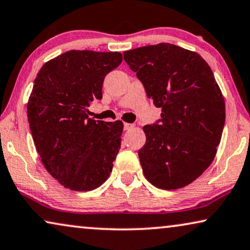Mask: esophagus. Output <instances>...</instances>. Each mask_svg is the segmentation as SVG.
Masks as SVG:
<instances>
[{"mask_svg":"<svg viewBox=\"0 0 250 250\" xmlns=\"http://www.w3.org/2000/svg\"><path fill=\"white\" fill-rule=\"evenodd\" d=\"M133 127H134V124H129V123H124V129H125V131L132 129Z\"/></svg>","mask_w":250,"mask_h":250,"instance_id":"obj_1","label":"esophagus"}]
</instances>
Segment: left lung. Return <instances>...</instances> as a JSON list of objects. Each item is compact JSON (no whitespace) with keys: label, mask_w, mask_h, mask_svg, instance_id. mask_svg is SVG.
I'll list each match as a JSON object with an SVG mask.
<instances>
[{"label":"left lung","mask_w":250,"mask_h":250,"mask_svg":"<svg viewBox=\"0 0 250 250\" xmlns=\"http://www.w3.org/2000/svg\"><path fill=\"white\" fill-rule=\"evenodd\" d=\"M161 118L146 125L139 150L144 176L161 189L194 182L212 164L221 141L226 106L214 74L198 55L161 42L124 52Z\"/></svg>","instance_id":"obj_1"}]
</instances>
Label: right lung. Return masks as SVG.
<instances>
[{
	"label": "right lung",
	"mask_w": 250,
	"mask_h": 250,
	"mask_svg": "<svg viewBox=\"0 0 250 250\" xmlns=\"http://www.w3.org/2000/svg\"><path fill=\"white\" fill-rule=\"evenodd\" d=\"M117 52L68 50L42 65L27 114L42 165L72 190L99 187L121 149L123 123L95 121L88 107L103 97L104 77L122 63Z\"/></svg>",
	"instance_id": "add662e5"
}]
</instances>
